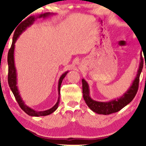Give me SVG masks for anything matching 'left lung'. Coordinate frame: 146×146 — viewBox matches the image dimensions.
Wrapping results in <instances>:
<instances>
[{"instance_id": "left-lung-1", "label": "left lung", "mask_w": 146, "mask_h": 146, "mask_svg": "<svg viewBox=\"0 0 146 146\" xmlns=\"http://www.w3.org/2000/svg\"><path fill=\"white\" fill-rule=\"evenodd\" d=\"M140 60H141L140 63H139V69L137 70L136 77H135V80H133L132 85L127 90L126 92L123 94L122 96H121L119 98L106 102L94 100L90 96V90L88 84L86 81L84 79L82 80L83 98L86 104L88 105V106L93 111L99 113V114L108 115L110 114V113L117 112V111H119L123 107H125V106L128 104L129 103H130L133 100V99L134 98L135 96L136 95L137 90H138L139 76H140V74L141 72V70H142L143 66V57L141 54Z\"/></svg>"}]
</instances>
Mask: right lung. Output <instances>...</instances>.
<instances>
[{"instance_id": "add662e5", "label": "right lung", "mask_w": 146, "mask_h": 146, "mask_svg": "<svg viewBox=\"0 0 146 146\" xmlns=\"http://www.w3.org/2000/svg\"><path fill=\"white\" fill-rule=\"evenodd\" d=\"M52 15V14L50 13H46L41 14L38 16V17H34V16H31V17H29L27 18V19L25 20V21L22 22V23L20 24L17 29H16L15 33H14L13 35V43H12L11 47L10 48L9 53H8V65H9V74H8V82H9V85L10 88H11V91L13 92L14 96H15V99L17 100L18 104L21 107V108L23 110L25 111V113H27L28 115H31V116H45V115H48L50 113H53L58 108V104L60 102V86L62 82L63 79L64 78V77L66 76L67 73L68 72H66L64 74H62V76L60 78L59 82H58V94L59 97L58 99V101L56 104L52 108L47 110L42 111H37L34 110L33 109L27 106V105L25 104V102H24L23 100H22L21 96L19 94V89H18L17 87V71H16V68L15 66V60H14V50H15V44L17 41L18 38L19 37V36L23 33L27 29V27H30V26L32 25L33 24L34 22L35 21V20L36 19H40V18H45L46 17H48V16Z\"/></svg>"}]
</instances>
